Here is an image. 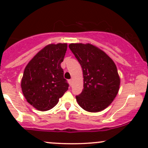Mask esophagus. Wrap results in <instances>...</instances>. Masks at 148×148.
<instances>
[{
    "mask_svg": "<svg viewBox=\"0 0 148 148\" xmlns=\"http://www.w3.org/2000/svg\"><path fill=\"white\" fill-rule=\"evenodd\" d=\"M68 82H69V84L70 86H71V85H72V80H71V79H69Z\"/></svg>",
    "mask_w": 148,
    "mask_h": 148,
    "instance_id": "esophagus-1",
    "label": "esophagus"
}]
</instances>
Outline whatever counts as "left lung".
Returning a JSON list of instances; mask_svg holds the SVG:
<instances>
[{
	"instance_id": "obj_1",
	"label": "left lung",
	"mask_w": 148,
	"mask_h": 148,
	"mask_svg": "<svg viewBox=\"0 0 148 148\" xmlns=\"http://www.w3.org/2000/svg\"><path fill=\"white\" fill-rule=\"evenodd\" d=\"M69 47L83 71L84 89L76 96L78 104L87 112L102 111L118 93L120 79L115 64L92 44H71Z\"/></svg>"
}]
</instances>
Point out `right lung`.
Returning <instances> with one entry per match:
<instances>
[{"label": "right lung", "mask_w": 148, "mask_h": 148, "mask_svg": "<svg viewBox=\"0 0 148 148\" xmlns=\"http://www.w3.org/2000/svg\"><path fill=\"white\" fill-rule=\"evenodd\" d=\"M66 44H49L40 51L26 66L21 80L23 95L30 104L41 111L53 108L68 90L61 63Z\"/></svg>", "instance_id": "obj_1"}]
</instances>
